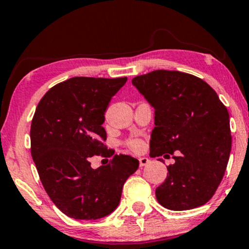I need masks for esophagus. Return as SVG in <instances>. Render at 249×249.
Returning a JSON list of instances; mask_svg holds the SVG:
<instances>
[{
	"label": "esophagus",
	"mask_w": 249,
	"mask_h": 249,
	"mask_svg": "<svg viewBox=\"0 0 249 249\" xmlns=\"http://www.w3.org/2000/svg\"><path fill=\"white\" fill-rule=\"evenodd\" d=\"M148 158H146V157H141L139 158V166L142 167V166H146V165L148 164Z\"/></svg>",
	"instance_id": "esophagus-1"
}]
</instances>
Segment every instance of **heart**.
<instances>
[{"label": "heart", "instance_id": "b5f03b06", "mask_svg": "<svg viewBox=\"0 0 249 249\" xmlns=\"http://www.w3.org/2000/svg\"><path fill=\"white\" fill-rule=\"evenodd\" d=\"M127 146L130 148H132L134 151H138L141 150L142 146V142L139 139H131V141L127 142Z\"/></svg>", "mask_w": 249, "mask_h": 249}]
</instances>
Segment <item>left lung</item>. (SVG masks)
Segmentation results:
<instances>
[{
  "instance_id": "8db88e82",
  "label": "left lung",
  "mask_w": 249,
  "mask_h": 249,
  "mask_svg": "<svg viewBox=\"0 0 249 249\" xmlns=\"http://www.w3.org/2000/svg\"><path fill=\"white\" fill-rule=\"evenodd\" d=\"M132 84L154 107L150 157L178 153L157 187V200L172 211L202 206L215 193L230 159L227 107L206 82L180 71H151L134 77Z\"/></svg>"
}]
</instances>
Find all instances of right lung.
Returning <instances> with one entry per match:
<instances>
[{"label": "right lung", "instance_id": "1", "mask_svg": "<svg viewBox=\"0 0 249 249\" xmlns=\"http://www.w3.org/2000/svg\"><path fill=\"white\" fill-rule=\"evenodd\" d=\"M127 81L72 77L43 96L31 122V156L45 192L65 215L101 219L121 201L125 181L139 166L136 158L115 154L96 170L90 158L111 157L102 126L111 98Z\"/></svg>", "mask_w": 249, "mask_h": 249}]
</instances>
